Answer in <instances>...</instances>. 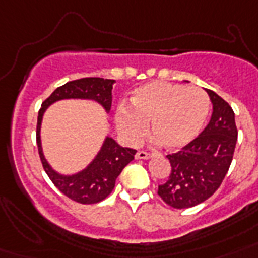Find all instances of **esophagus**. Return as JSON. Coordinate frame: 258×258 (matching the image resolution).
I'll list each match as a JSON object with an SVG mask.
<instances>
[{"label":"esophagus","instance_id":"34e87169","mask_svg":"<svg viewBox=\"0 0 258 258\" xmlns=\"http://www.w3.org/2000/svg\"><path fill=\"white\" fill-rule=\"evenodd\" d=\"M135 158L137 159H149V158H151V154L146 153V151H138Z\"/></svg>","mask_w":258,"mask_h":258}]
</instances>
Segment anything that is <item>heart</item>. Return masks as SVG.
I'll list each match as a JSON object with an SVG mask.
<instances>
[{
  "mask_svg": "<svg viewBox=\"0 0 258 258\" xmlns=\"http://www.w3.org/2000/svg\"><path fill=\"white\" fill-rule=\"evenodd\" d=\"M210 112L208 95L194 87L167 82H151L135 88L130 107L117 108V131L125 142L135 145L150 127L153 141L169 150L188 146L204 128Z\"/></svg>",
  "mask_w": 258,
  "mask_h": 258,
  "instance_id": "1",
  "label": "heart"
}]
</instances>
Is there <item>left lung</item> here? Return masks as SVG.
Wrapping results in <instances>:
<instances>
[{
	"instance_id": "left-lung-1",
	"label": "left lung",
	"mask_w": 258,
	"mask_h": 258,
	"mask_svg": "<svg viewBox=\"0 0 258 258\" xmlns=\"http://www.w3.org/2000/svg\"><path fill=\"white\" fill-rule=\"evenodd\" d=\"M213 104L209 124L179 153L167 155L171 172L158 194L174 209L192 208L212 197L222 183L237 143V127L232 107L206 89Z\"/></svg>"
}]
</instances>
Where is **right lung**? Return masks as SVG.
Here are the masks:
<instances>
[{
  "label": "right lung",
  "instance_id": "add662e5",
  "mask_svg": "<svg viewBox=\"0 0 258 258\" xmlns=\"http://www.w3.org/2000/svg\"><path fill=\"white\" fill-rule=\"evenodd\" d=\"M115 80L101 78H84L74 80L58 87L41 104L37 117V146L42 167L60 191L79 204H97L108 197L115 187V180L134 159L137 151L128 147H121L115 139L105 137L100 150L92 161L83 170L74 174H61L46 161L41 143V124L44 113L56 101L60 100H92L103 107L108 113L112 103V86Z\"/></svg>",
  "mask_w": 258,
  "mask_h": 258
}]
</instances>
